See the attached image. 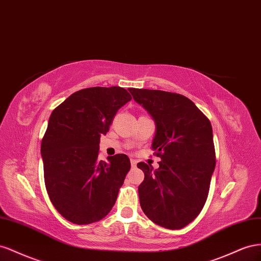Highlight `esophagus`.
<instances>
[{"label": "esophagus", "instance_id": "34e87169", "mask_svg": "<svg viewBox=\"0 0 261 261\" xmlns=\"http://www.w3.org/2000/svg\"><path fill=\"white\" fill-rule=\"evenodd\" d=\"M137 163H138V162H137L136 160H131V166H132V167H136V166H137Z\"/></svg>", "mask_w": 261, "mask_h": 261}]
</instances>
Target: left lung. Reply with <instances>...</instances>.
Masks as SVG:
<instances>
[{"label":"left lung","mask_w":261,"mask_h":261,"mask_svg":"<svg viewBox=\"0 0 261 261\" xmlns=\"http://www.w3.org/2000/svg\"><path fill=\"white\" fill-rule=\"evenodd\" d=\"M155 122L152 148L160 167L141 162L144 180L140 204L155 224L169 229L188 225L202 210L215 168L212 125L189 98L159 89L129 88Z\"/></svg>","instance_id":"1"}]
</instances>
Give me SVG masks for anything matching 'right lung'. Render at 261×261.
<instances>
[{"label":"right lung","instance_id":"add662e5","mask_svg":"<svg viewBox=\"0 0 261 261\" xmlns=\"http://www.w3.org/2000/svg\"><path fill=\"white\" fill-rule=\"evenodd\" d=\"M126 89L89 87L73 93L49 118L41 142L44 184L64 219L84 225L105 218L130 170L125 154L98 160L99 140L126 102Z\"/></svg>","mask_w":261,"mask_h":261}]
</instances>
